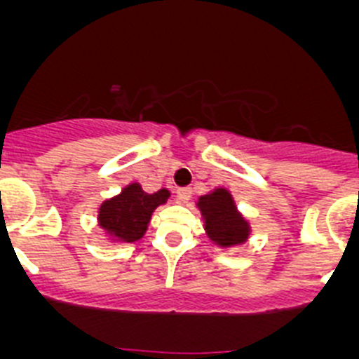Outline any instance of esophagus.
I'll list each match as a JSON object with an SVG mask.
<instances>
[{
  "label": "esophagus",
  "mask_w": 359,
  "mask_h": 359,
  "mask_svg": "<svg viewBox=\"0 0 359 359\" xmlns=\"http://www.w3.org/2000/svg\"><path fill=\"white\" fill-rule=\"evenodd\" d=\"M191 196H193L191 187H179V189H177V198H179L180 202H187Z\"/></svg>",
  "instance_id": "obj_1"
}]
</instances>
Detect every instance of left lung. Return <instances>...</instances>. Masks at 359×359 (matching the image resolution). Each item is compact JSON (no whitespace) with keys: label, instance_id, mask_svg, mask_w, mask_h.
Returning a JSON list of instances; mask_svg holds the SVG:
<instances>
[{"label":"left lung","instance_id":"left-lung-1","mask_svg":"<svg viewBox=\"0 0 359 359\" xmlns=\"http://www.w3.org/2000/svg\"><path fill=\"white\" fill-rule=\"evenodd\" d=\"M198 208L205 218L209 238L222 247L243 243L248 236V225L234 208L231 193L216 189L198 200Z\"/></svg>","mask_w":359,"mask_h":359}]
</instances>
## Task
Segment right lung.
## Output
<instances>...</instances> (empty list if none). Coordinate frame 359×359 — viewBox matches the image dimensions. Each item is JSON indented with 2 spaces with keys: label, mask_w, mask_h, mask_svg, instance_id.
Masks as SVG:
<instances>
[{
  "label": "right lung",
  "mask_w": 359,
  "mask_h": 359,
  "mask_svg": "<svg viewBox=\"0 0 359 359\" xmlns=\"http://www.w3.org/2000/svg\"><path fill=\"white\" fill-rule=\"evenodd\" d=\"M170 196L166 189L144 193L140 184H130L116 198L103 202L100 209V225L112 240L137 241L144 234L151 212Z\"/></svg>",
  "instance_id": "1"
}]
</instances>
